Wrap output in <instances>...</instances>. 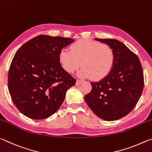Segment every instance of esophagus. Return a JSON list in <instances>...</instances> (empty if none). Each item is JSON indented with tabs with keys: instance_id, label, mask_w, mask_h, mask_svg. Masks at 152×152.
Here are the masks:
<instances>
[{
	"instance_id": "34e87169",
	"label": "esophagus",
	"mask_w": 152,
	"mask_h": 152,
	"mask_svg": "<svg viewBox=\"0 0 152 152\" xmlns=\"http://www.w3.org/2000/svg\"><path fill=\"white\" fill-rule=\"evenodd\" d=\"M82 81H80V80H77V81H76V85L77 86H79V85H80V84L82 83Z\"/></svg>"
}]
</instances>
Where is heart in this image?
<instances>
[{
  "label": "heart",
  "mask_w": 152,
  "mask_h": 152,
  "mask_svg": "<svg viewBox=\"0 0 152 152\" xmlns=\"http://www.w3.org/2000/svg\"><path fill=\"white\" fill-rule=\"evenodd\" d=\"M59 61L67 73H73L80 66L79 75L94 80L106 78L115 63V54L110 46L100 42L80 39L71 46V50L63 49L59 53Z\"/></svg>",
  "instance_id": "1"
}]
</instances>
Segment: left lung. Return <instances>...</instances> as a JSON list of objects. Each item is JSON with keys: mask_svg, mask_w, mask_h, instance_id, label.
I'll return each mask as SVG.
<instances>
[{"mask_svg": "<svg viewBox=\"0 0 152 152\" xmlns=\"http://www.w3.org/2000/svg\"><path fill=\"white\" fill-rule=\"evenodd\" d=\"M115 54V63L106 78L91 82L92 89L86 102L96 115L112 121L127 115L135 108L144 86L143 69L138 56L125 44L114 39H98Z\"/></svg>", "mask_w": 152, "mask_h": 152, "instance_id": "obj_1", "label": "left lung"}]
</instances>
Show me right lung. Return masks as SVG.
Listing matches in <instances>:
<instances>
[{
	"label": "right lung",
	"instance_id": "obj_1",
	"mask_svg": "<svg viewBox=\"0 0 152 152\" xmlns=\"http://www.w3.org/2000/svg\"><path fill=\"white\" fill-rule=\"evenodd\" d=\"M73 39L39 35L25 43L15 54L8 74L10 95L27 117L40 120L53 115L76 79L62 67L59 53Z\"/></svg>",
	"mask_w": 152,
	"mask_h": 152
}]
</instances>
